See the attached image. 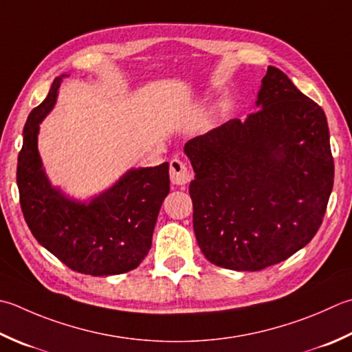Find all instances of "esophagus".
Returning <instances> with one entry per match:
<instances>
[{
    "label": "esophagus",
    "mask_w": 352,
    "mask_h": 352,
    "mask_svg": "<svg viewBox=\"0 0 352 352\" xmlns=\"http://www.w3.org/2000/svg\"><path fill=\"white\" fill-rule=\"evenodd\" d=\"M169 174H170L172 184H175V186H186L192 178L188 164L182 162L180 158H172Z\"/></svg>",
    "instance_id": "esophagus-1"
}]
</instances>
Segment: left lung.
<instances>
[{
  "instance_id": "left-lung-1",
  "label": "left lung",
  "mask_w": 352,
  "mask_h": 352,
  "mask_svg": "<svg viewBox=\"0 0 352 352\" xmlns=\"http://www.w3.org/2000/svg\"><path fill=\"white\" fill-rule=\"evenodd\" d=\"M259 109L184 144L189 194L206 259L236 272L285 261L318 233L334 183L323 109L268 67Z\"/></svg>"
}]
</instances>
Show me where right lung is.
<instances>
[{
	"label": "right lung",
	"mask_w": 352,
	"mask_h": 352,
	"mask_svg": "<svg viewBox=\"0 0 352 352\" xmlns=\"http://www.w3.org/2000/svg\"><path fill=\"white\" fill-rule=\"evenodd\" d=\"M60 79L32 109L23 131L16 168L21 209L38 243L72 270L91 276L126 273L139 267L153 244L158 212L169 194V164L129 169L87 203L52 188L38 153V133L56 102Z\"/></svg>",
	"instance_id": "right-lung-1"
}]
</instances>
